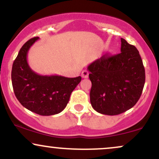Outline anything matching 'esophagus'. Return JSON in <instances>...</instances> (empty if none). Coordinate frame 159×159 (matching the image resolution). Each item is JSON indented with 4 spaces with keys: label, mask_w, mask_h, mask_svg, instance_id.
<instances>
[{
    "label": "esophagus",
    "mask_w": 159,
    "mask_h": 159,
    "mask_svg": "<svg viewBox=\"0 0 159 159\" xmlns=\"http://www.w3.org/2000/svg\"><path fill=\"white\" fill-rule=\"evenodd\" d=\"M88 76H89V72H87V70L82 71V72H81V77L82 78H88Z\"/></svg>",
    "instance_id": "obj_1"
}]
</instances>
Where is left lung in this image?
Masks as SVG:
<instances>
[{
  "label": "left lung",
  "mask_w": 159,
  "mask_h": 159,
  "mask_svg": "<svg viewBox=\"0 0 159 159\" xmlns=\"http://www.w3.org/2000/svg\"><path fill=\"white\" fill-rule=\"evenodd\" d=\"M120 51L116 55L105 54L87 67L91 105L102 114L118 115L132 108L143 91L145 69L139 52L123 38Z\"/></svg>",
  "instance_id": "left-lung-1"
}]
</instances>
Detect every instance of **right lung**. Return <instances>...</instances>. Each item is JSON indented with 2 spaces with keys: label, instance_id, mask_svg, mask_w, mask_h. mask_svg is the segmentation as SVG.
<instances>
[{
  "label": "right lung",
  "instance_id": "right-lung-1",
  "mask_svg": "<svg viewBox=\"0 0 159 159\" xmlns=\"http://www.w3.org/2000/svg\"><path fill=\"white\" fill-rule=\"evenodd\" d=\"M38 39L39 37L32 38L20 49L12 64V84L16 98L25 108L42 116H51L66 107L81 77L41 75L34 72L27 63V53Z\"/></svg>",
  "mask_w": 159,
  "mask_h": 159
}]
</instances>
